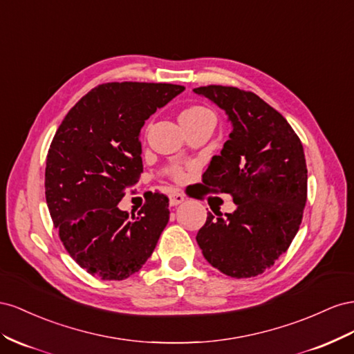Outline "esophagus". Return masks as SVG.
Masks as SVG:
<instances>
[{
	"label": "esophagus",
	"instance_id": "obj_1",
	"mask_svg": "<svg viewBox=\"0 0 354 354\" xmlns=\"http://www.w3.org/2000/svg\"><path fill=\"white\" fill-rule=\"evenodd\" d=\"M185 200V196L183 193H178V191H175V193H171L169 196V205L170 206H178L183 203V201Z\"/></svg>",
	"mask_w": 354,
	"mask_h": 354
}]
</instances>
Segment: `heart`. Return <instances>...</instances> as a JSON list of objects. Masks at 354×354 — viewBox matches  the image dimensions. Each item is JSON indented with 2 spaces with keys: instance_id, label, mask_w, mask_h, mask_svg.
<instances>
[{
  "instance_id": "heart-1",
  "label": "heart",
  "mask_w": 354,
  "mask_h": 354,
  "mask_svg": "<svg viewBox=\"0 0 354 354\" xmlns=\"http://www.w3.org/2000/svg\"><path fill=\"white\" fill-rule=\"evenodd\" d=\"M205 113H209V111H207L206 108H203V106H189V108L184 109L183 113H180V115H179V121H180V120H185V118H193V117L201 115V114H205ZM175 174L179 176V175H180V171H179V170H176Z\"/></svg>"
}]
</instances>
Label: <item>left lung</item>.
Listing matches in <instances>:
<instances>
[{
    "mask_svg": "<svg viewBox=\"0 0 354 354\" xmlns=\"http://www.w3.org/2000/svg\"><path fill=\"white\" fill-rule=\"evenodd\" d=\"M194 93L224 109L233 126L205 183L236 203L227 218L207 215L197 243L224 274L258 276L285 254L299 230L307 201L304 149L285 117L255 93L225 86L197 87Z\"/></svg>",
    "mask_w": 354,
    "mask_h": 354,
    "instance_id": "obj_1",
    "label": "left lung"
}]
</instances>
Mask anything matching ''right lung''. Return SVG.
I'll return each mask as SVG.
<instances>
[{
  "mask_svg": "<svg viewBox=\"0 0 354 354\" xmlns=\"http://www.w3.org/2000/svg\"><path fill=\"white\" fill-rule=\"evenodd\" d=\"M166 83H106L71 108L50 145L46 201L68 254L92 276L123 280L139 271L169 222V198L156 193L138 216L120 210L142 171L145 120L183 93Z\"/></svg>",
  "mask_w": 354,
  "mask_h": 354,
  "instance_id": "right-lung-1",
  "label": "right lung"
}]
</instances>
